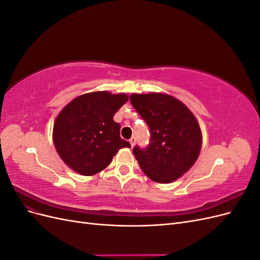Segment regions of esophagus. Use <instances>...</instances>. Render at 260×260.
Masks as SVG:
<instances>
[{"label": "esophagus", "mask_w": 260, "mask_h": 260, "mask_svg": "<svg viewBox=\"0 0 260 260\" xmlns=\"http://www.w3.org/2000/svg\"><path fill=\"white\" fill-rule=\"evenodd\" d=\"M136 137H132L130 140H129V142H130V144H131V146L133 147V146H135V144H136Z\"/></svg>", "instance_id": "esophagus-1"}]
</instances>
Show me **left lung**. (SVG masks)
I'll return each instance as SVG.
<instances>
[{
  "instance_id": "left-lung-1",
  "label": "left lung",
  "mask_w": 260,
  "mask_h": 260,
  "mask_svg": "<svg viewBox=\"0 0 260 260\" xmlns=\"http://www.w3.org/2000/svg\"><path fill=\"white\" fill-rule=\"evenodd\" d=\"M130 102L148 125L146 147H133L144 174L169 183L190 169L202 147V132L194 115L174 96L161 93L131 94Z\"/></svg>"
}]
</instances>
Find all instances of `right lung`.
Listing matches in <instances>:
<instances>
[{
  "label": "right lung",
  "mask_w": 260,
  "mask_h": 260,
  "mask_svg": "<svg viewBox=\"0 0 260 260\" xmlns=\"http://www.w3.org/2000/svg\"><path fill=\"white\" fill-rule=\"evenodd\" d=\"M125 94L86 93L73 100L57 116L53 141L60 158L82 176H93L112 162L118 149L130 147L120 138L114 115L125 102Z\"/></svg>",
  "instance_id": "add662e5"
}]
</instances>
